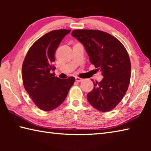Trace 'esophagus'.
<instances>
[{
  "instance_id": "1",
  "label": "esophagus",
  "mask_w": 151,
  "mask_h": 151,
  "mask_svg": "<svg viewBox=\"0 0 151 151\" xmlns=\"http://www.w3.org/2000/svg\"><path fill=\"white\" fill-rule=\"evenodd\" d=\"M75 80H76V81H77V82H81V81H83V79L81 78H79V77H78V76H76Z\"/></svg>"
}]
</instances>
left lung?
Instances as JSON below:
<instances>
[{"label": "left lung", "mask_w": 151, "mask_h": 151, "mask_svg": "<svg viewBox=\"0 0 151 151\" xmlns=\"http://www.w3.org/2000/svg\"><path fill=\"white\" fill-rule=\"evenodd\" d=\"M72 36L84 45L89 60L104 77L93 81L94 88L87 94L92 106L109 112L118 105L128 90L131 65L123 45L109 33L99 30H75Z\"/></svg>", "instance_id": "left-lung-1"}]
</instances>
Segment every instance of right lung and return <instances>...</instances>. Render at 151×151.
Returning <instances> with one entry per match:
<instances>
[{
    "instance_id": "obj_1",
    "label": "right lung",
    "mask_w": 151,
    "mask_h": 151,
    "mask_svg": "<svg viewBox=\"0 0 151 151\" xmlns=\"http://www.w3.org/2000/svg\"><path fill=\"white\" fill-rule=\"evenodd\" d=\"M70 30H52L38 39L28 51L22 66L25 90L38 108L50 111L65 100L75 78L60 79L51 71L55 69L56 50Z\"/></svg>"
}]
</instances>
